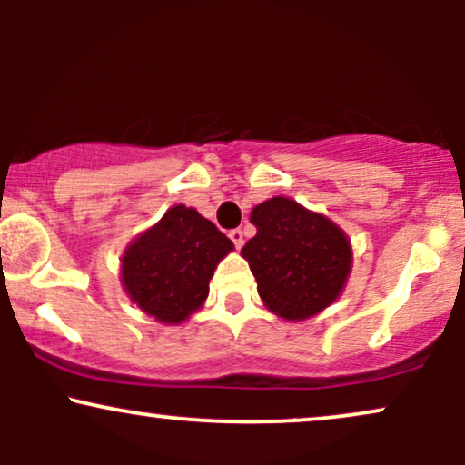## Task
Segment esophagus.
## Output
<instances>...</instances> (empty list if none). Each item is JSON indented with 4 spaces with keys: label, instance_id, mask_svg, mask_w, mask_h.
Wrapping results in <instances>:
<instances>
[{
    "label": "esophagus",
    "instance_id": "1",
    "mask_svg": "<svg viewBox=\"0 0 465 465\" xmlns=\"http://www.w3.org/2000/svg\"><path fill=\"white\" fill-rule=\"evenodd\" d=\"M229 238H232V242L236 244V249H240L244 244V232H242V229H232V232H229Z\"/></svg>",
    "mask_w": 465,
    "mask_h": 465
}]
</instances>
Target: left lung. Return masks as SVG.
Returning <instances> with one entry per match:
<instances>
[{
	"mask_svg": "<svg viewBox=\"0 0 465 465\" xmlns=\"http://www.w3.org/2000/svg\"><path fill=\"white\" fill-rule=\"evenodd\" d=\"M258 233L242 247L271 312L300 322L322 312L350 275V240L322 214L275 196L251 212Z\"/></svg>",
	"mask_w": 465,
	"mask_h": 465,
	"instance_id": "left-lung-1",
	"label": "left lung"
}]
</instances>
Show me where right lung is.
Segmentation results:
<instances>
[{
  "label": "right lung",
  "mask_w": 465,
  "mask_h": 465,
  "mask_svg": "<svg viewBox=\"0 0 465 465\" xmlns=\"http://www.w3.org/2000/svg\"><path fill=\"white\" fill-rule=\"evenodd\" d=\"M232 249L214 223L174 205L126 249L122 282L143 312L162 323H181L205 302L214 269Z\"/></svg>",
  "instance_id": "obj_1"
}]
</instances>
